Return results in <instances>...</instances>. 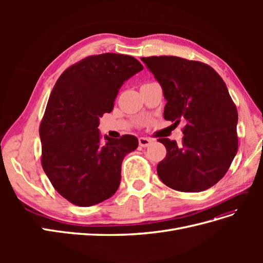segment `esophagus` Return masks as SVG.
<instances>
[{
  "mask_svg": "<svg viewBox=\"0 0 263 263\" xmlns=\"http://www.w3.org/2000/svg\"><path fill=\"white\" fill-rule=\"evenodd\" d=\"M151 140L150 138H146V137H140L138 139V142H139V146L141 147H148L150 144H151Z\"/></svg>",
  "mask_w": 263,
  "mask_h": 263,
  "instance_id": "34e87169",
  "label": "esophagus"
}]
</instances>
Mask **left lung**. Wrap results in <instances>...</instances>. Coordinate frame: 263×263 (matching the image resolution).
Returning a JSON list of instances; mask_svg holds the SVG:
<instances>
[{"label": "left lung", "instance_id": "1", "mask_svg": "<svg viewBox=\"0 0 263 263\" xmlns=\"http://www.w3.org/2000/svg\"><path fill=\"white\" fill-rule=\"evenodd\" d=\"M161 84L165 121L179 124L182 146L159 138L166 156L157 172L166 186L180 192H202L225 176L238 150V112L220 76L206 63L174 57L141 58Z\"/></svg>", "mask_w": 263, "mask_h": 263}]
</instances>
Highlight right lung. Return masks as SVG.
Here are the masks:
<instances>
[{
	"label": "right lung",
	"instance_id": "right-lung-1",
	"mask_svg": "<svg viewBox=\"0 0 263 263\" xmlns=\"http://www.w3.org/2000/svg\"><path fill=\"white\" fill-rule=\"evenodd\" d=\"M144 69L132 55H89L63 71L39 126L42 165L57 192L78 206L107 200L121 183L124 157L138 147L133 135L105 136L100 117L110 113L123 83Z\"/></svg>",
	"mask_w": 263,
	"mask_h": 263
}]
</instances>
